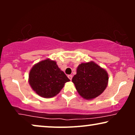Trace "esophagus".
I'll list each match as a JSON object with an SVG mask.
<instances>
[{
  "label": "esophagus",
  "instance_id": "34e87169",
  "mask_svg": "<svg viewBox=\"0 0 135 135\" xmlns=\"http://www.w3.org/2000/svg\"><path fill=\"white\" fill-rule=\"evenodd\" d=\"M68 78H69L70 80H72V78H73V75H68Z\"/></svg>",
  "mask_w": 135,
  "mask_h": 135
}]
</instances>
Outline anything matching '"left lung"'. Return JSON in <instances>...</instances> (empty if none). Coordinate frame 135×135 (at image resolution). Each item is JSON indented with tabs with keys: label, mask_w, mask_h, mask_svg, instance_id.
Listing matches in <instances>:
<instances>
[{
	"label": "left lung",
	"mask_w": 135,
	"mask_h": 135,
	"mask_svg": "<svg viewBox=\"0 0 135 135\" xmlns=\"http://www.w3.org/2000/svg\"><path fill=\"white\" fill-rule=\"evenodd\" d=\"M108 80L106 70L95 62L90 61L79 64L72 82L79 95L89 100L98 97L104 91Z\"/></svg>",
	"instance_id": "obj_1"
}]
</instances>
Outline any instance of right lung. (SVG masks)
Returning <instances> with one entry per match:
<instances>
[{
  "instance_id": "obj_1",
  "label": "right lung",
  "mask_w": 135,
  "mask_h": 135,
  "mask_svg": "<svg viewBox=\"0 0 135 135\" xmlns=\"http://www.w3.org/2000/svg\"><path fill=\"white\" fill-rule=\"evenodd\" d=\"M69 81L56 62L49 58L33 66L29 74V83L32 89L40 97L47 98L58 95L64 84Z\"/></svg>"
}]
</instances>
